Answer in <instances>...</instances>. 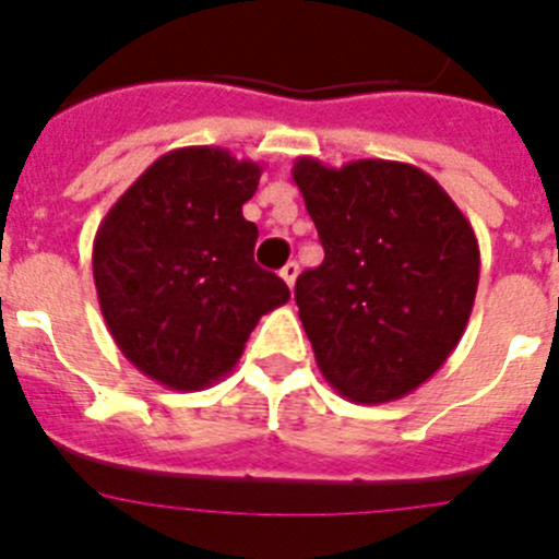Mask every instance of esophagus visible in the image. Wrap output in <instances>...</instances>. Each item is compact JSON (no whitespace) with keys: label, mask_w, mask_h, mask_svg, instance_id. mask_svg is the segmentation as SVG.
Instances as JSON below:
<instances>
[{"label":"esophagus","mask_w":559,"mask_h":559,"mask_svg":"<svg viewBox=\"0 0 559 559\" xmlns=\"http://www.w3.org/2000/svg\"><path fill=\"white\" fill-rule=\"evenodd\" d=\"M280 276H283L285 283H288V288H294L296 276H299V265H296L294 260H290V263L283 265V271H280Z\"/></svg>","instance_id":"34e87169"}]
</instances>
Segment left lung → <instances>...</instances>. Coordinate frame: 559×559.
I'll use <instances>...</instances> for the list:
<instances>
[{
	"label": "left lung",
	"mask_w": 559,
	"mask_h": 559,
	"mask_svg": "<svg viewBox=\"0 0 559 559\" xmlns=\"http://www.w3.org/2000/svg\"><path fill=\"white\" fill-rule=\"evenodd\" d=\"M324 246L296 280L316 364L341 397L378 406L412 394L448 360L471 319L478 240L426 170L389 159L294 162Z\"/></svg>",
	"instance_id": "left-lung-1"
}]
</instances>
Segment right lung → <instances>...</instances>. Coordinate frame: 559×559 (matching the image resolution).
<instances>
[{
  "mask_svg": "<svg viewBox=\"0 0 559 559\" xmlns=\"http://www.w3.org/2000/svg\"><path fill=\"white\" fill-rule=\"evenodd\" d=\"M263 167L192 145L153 162L106 212L92 249L95 288L114 344L176 392L229 374L260 316L290 299L254 263L243 218Z\"/></svg>",
  "mask_w": 559,
  "mask_h": 559,
  "instance_id": "obj_1",
  "label": "right lung"
}]
</instances>
